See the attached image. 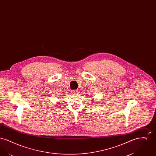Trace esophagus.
Returning <instances> with one entry per match:
<instances>
[{
	"instance_id": "1",
	"label": "esophagus",
	"mask_w": 156,
	"mask_h": 156,
	"mask_svg": "<svg viewBox=\"0 0 156 156\" xmlns=\"http://www.w3.org/2000/svg\"><path fill=\"white\" fill-rule=\"evenodd\" d=\"M71 92L73 94H77L78 93V90H73L71 91Z\"/></svg>"
}]
</instances>
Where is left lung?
<instances>
[{"mask_svg":"<svg viewBox=\"0 0 156 156\" xmlns=\"http://www.w3.org/2000/svg\"><path fill=\"white\" fill-rule=\"evenodd\" d=\"M92 101H94V100H92Z\"/></svg>","mask_w":156,"mask_h":156,"instance_id":"obj_1","label":"left lung"}]
</instances>
